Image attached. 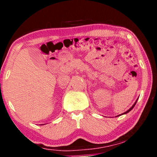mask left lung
Returning <instances> with one entry per match:
<instances>
[{
    "instance_id": "1",
    "label": "left lung",
    "mask_w": 157,
    "mask_h": 157,
    "mask_svg": "<svg viewBox=\"0 0 157 157\" xmlns=\"http://www.w3.org/2000/svg\"><path fill=\"white\" fill-rule=\"evenodd\" d=\"M137 100H138V98H137V99H136V101H135V103H134V104H133V106H132V107H131V108H130L129 109H128V110H127V111H126V112H124V113H121V114H120V115H119V116H121V115H123V114H126V113H128V112H129V111H132V109H133V108H134V106H135V105H136V102H137ZM119 116H117V117H119Z\"/></svg>"
}]
</instances>
